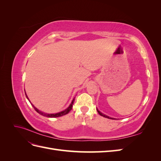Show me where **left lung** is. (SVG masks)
<instances>
[{
	"instance_id": "obj_1",
	"label": "left lung",
	"mask_w": 161,
	"mask_h": 161,
	"mask_svg": "<svg viewBox=\"0 0 161 161\" xmlns=\"http://www.w3.org/2000/svg\"><path fill=\"white\" fill-rule=\"evenodd\" d=\"M97 111H98V113H99V114L100 115H101V116H103L104 118H109V119H114V118H109V116H108V115H105V114H103L101 113V112H100L98 109H97Z\"/></svg>"
}]
</instances>
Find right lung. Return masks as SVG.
I'll return each mask as SVG.
<instances>
[{"mask_svg":"<svg viewBox=\"0 0 161 161\" xmlns=\"http://www.w3.org/2000/svg\"><path fill=\"white\" fill-rule=\"evenodd\" d=\"M25 95H26V97H27V98L28 99V97H27V95H26V92H25ZM28 100H29V99H28ZM29 101H30V100H29ZM74 101H75V99L72 100V103H71V104L70 105V106L69 107V108H68L66 109H65L64 111H62L60 112V113L53 114H45V113H43V112L40 111V110H38V109H37L36 108H35V107H34L32 104H31V105H32V106L33 107V108L35 109V110L37 112V113H39L40 114H41L42 115L46 116V117H47V118H58V117H60V116L64 115H66V114H69V112L71 111L72 108V105H73V103H74Z\"/></svg>","mask_w":161,"mask_h":161,"instance_id":"1","label":"right lung"}]
</instances>
